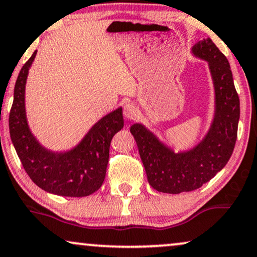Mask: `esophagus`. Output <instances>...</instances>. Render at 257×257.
I'll list each match as a JSON object with an SVG mask.
<instances>
[{
	"mask_svg": "<svg viewBox=\"0 0 257 257\" xmlns=\"http://www.w3.org/2000/svg\"><path fill=\"white\" fill-rule=\"evenodd\" d=\"M137 113H138V109L134 103L128 102L123 106V115H125V118L135 119L136 115H137Z\"/></svg>",
	"mask_w": 257,
	"mask_h": 257,
	"instance_id": "1",
	"label": "esophagus"
}]
</instances>
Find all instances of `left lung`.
Instances as JSON below:
<instances>
[{
  "mask_svg": "<svg viewBox=\"0 0 257 257\" xmlns=\"http://www.w3.org/2000/svg\"><path fill=\"white\" fill-rule=\"evenodd\" d=\"M192 55L207 62L213 82V119L204 138L188 150L175 153L143 123L130 128L150 186L169 194L194 191L213 179L226 166L237 139L239 97L226 57L210 38L195 43Z\"/></svg>",
  "mask_w": 257,
  "mask_h": 257,
  "instance_id": "8db88e82",
  "label": "left lung"
}]
</instances>
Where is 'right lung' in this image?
I'll use <instances>...</instances> for the list:
<instances>
[{"instance_id":"1","label":"right lung","mask_w":257,"mask_h":257,"mask_svg":"<svg viewBox=\"0 0 257 257\" xmlns=\"http://www.w3.org/2000/svg\"><path fill=\"white\" fill-rule=\"evenodd\" d=\"M37 51L22 66L14 88L9 113V134L22 167L38 187L62 196H88L102 186L113 136L123 127L122 108L112 110L91 126L77 145L53 151L32 134L26 115L25 90L28 70Z\"/></svg>"}]
</instances>
